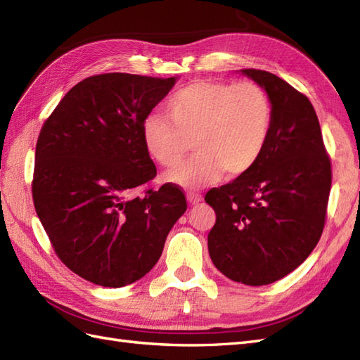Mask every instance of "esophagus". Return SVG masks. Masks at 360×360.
Wrapping results in <instances>:
<instances>
[{"label": "esophagus", "mask_w": 360, "mask_h": 360, "mask_svg": "<svg viewBox=\"0 0 360 360\" xmlns=\"http://www.w3.org/2000/svg\"><path fill=\"white\" fill-rule=\"evenodd\" d=\"M187 200H188V204H191V205L199 204V202L202 200V195H199V193H188Z\"/></svg>", "instance_id": "esophagus-1"}]
</instances>
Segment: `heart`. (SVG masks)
<instances>
[{"label": "heart", "mask_w": 360, "mask_h": 360, "mask_svg": "<svg viewBox=\"0 0 360 360\" xmlns=\"http://www.w3.org/2000/svg\"><path fill=\"white\" fill-rule=\"evenodd\" d=\"M167 115L150 114L143 122V143L150 158L174 169L186 158L190 143L195 156L169 172L165 181L196 188L222 172L237 178L259 162L268 146L274 106L255 82L196 80L167 100Z\"/></svg>", "instance_id": "obj_1"}]
</instances>
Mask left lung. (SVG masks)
Here are the masks:
<instances>
[{"instance_id":"left-lung-1","label":"left lung","mask_w":360,"mask_h":360,"mask_svg":"<svg viewBox=\"0 0 360 360\" xmlns=\"http://www.w3.org/2000/svg\"><path fill=\"white\" fill-rule=\"evenodd\" d=\"M242 72L269 94L272 131L250 172L205 195L216 213L208 251L228 278L263 285L297 269L318 245L327 217L331 161L315 109L302 92L269 71Z\"/></svg>"}]
</instances>
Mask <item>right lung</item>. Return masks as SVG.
<instances>
[{
	"label": "right lung",
	"mask_w": 360,
	"mask_h": 360,
	"mask_svg": "<svg viewBox=\"0 0 360 360\" xmlns=\"http://www.w3.org/2000/svg\"><path fill=\"white\" fill-rule=\"evenodd\" d=\"M174 84V77L126 72L86 77L39 132L32 181L36 213L59 260L103 288L143 278L187 210L178 186L150 187L156 167L141 134L144 118Z\"/></svg>",
	"instance_id": "1"
}]
</instances>
